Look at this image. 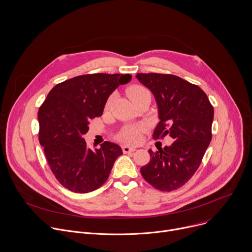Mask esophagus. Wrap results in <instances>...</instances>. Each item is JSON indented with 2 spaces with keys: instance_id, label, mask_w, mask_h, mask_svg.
Returning <instances> with one entry per match:
<instances>
[{
  "instance_id": "34e87169",
  "label": "esophagus",
  "mask_w": 252,
  "mask_h": 252,
  "mask_svg": "<svg viewBox=\"0 0 252 252\" xmlns=\"http://www.w3.org/2000/svg\"><path fill=\"white\" fill-rule=\"evenodd\" d=\"M123 152H124V154L133 153V152H135V148H131V147H128V146H124L123 147Z\"/></svg>"
}]
</instances>
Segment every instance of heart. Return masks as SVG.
Listing matches in <instances>:
<instances>
[{
  "label": "heart",
  "mask_w": 252,
  "mask_h": 252,
  "mask_svg": "<svg viewBox=\"0 0 252 252\" xmlns=\"http://www.w3.org/2000/svg\"><path fill=\"white\" fill-rule=\"evenodd\" d=\"M148 94H151L148 89H146L142 86H137V85L132 86L127 90V94L132 101H135L140 96ZM110 104H111V98L107 99V101L105 103V109H107V107L110 106ZM140 131H141V127L136 126H128L121 131L120 138L125 142L135 143L139 140Z\"/></svg>",
  "instance_id": "obj_1"
}]
</instances>
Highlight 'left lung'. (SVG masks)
<instances>
[{
    "instance_id": "obj_1",
    "label": "left lung",
    "mask_w": 252,
    "mask_h": 252,
    "mask_svg": "<svg viewBox=\"0 0 252 252\" xmlns=\"http://www.w3.org/2000/svg\"><path fill=\"white\" fill-rule=\"evenodd\" d=\"M136 79L154 94L159 123L153 137L170 136L169 147L149 151L151 160L140 168L155 189L171 191L186 185L199 167L212 133L213 106L196 85L173 75L137 74Z\"/></svg>"
}]
</instances>
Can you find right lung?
<instances>
[{"label": "right lung", "mask_w": 252, "mask_h": 252, "mask_svg": "<svg viewBox=\"0 0 252 252\" xmlns=\"http://www.w3.org/2000/svg\"><path fill=\"white\" fill-rule=\"evenodd\" d=\"M130 79L123 74L78 76L55 86L40 106L39 140L52 172L66 189L77 193L97 189L123 155L121 147L110 141L92 151L83 135L90 121L102 115L110 94Z\"/></svg>", "instance_id": "add662e5"}]
</instances>
